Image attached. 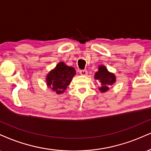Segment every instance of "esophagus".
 Masks as SVG:
<instances>
[{
  "mask_svg": "<svg viewBox=\"0 0 151 151\" xmlns=\"http://www.w3.org/2000/svg\"><path fill=\"white\" fill-rule=\"evenodd\" d=\"M79 74H80L81 75L85 76L88 74V72H87V70H81L79 71Z\"/></svg>",
  "mask_w": 151,
  "mask_h": 151,
  "instance_id": "1",
  "label": "esophagus"
}]
</instances>
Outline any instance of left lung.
I'll use <instances>...</instances> for the list:
<instances>
[{"mask_svg": "<svg viewBox=\"0 0 151 151\" xmlns=\"http://www.w3.org/2000/svg\"><path fill=\"white\" fill-rule=\"evenodd\" d=\"M95 79L101 81V87L99 88L101 92H105L109 89V86L115 82V77L110 73L105 66H100L99 71L95 74Z\"/></svg>", "mask_w": 151, "mask_h": 151, "instance_id": "8db88e82", "label": "left lung"}]
</instances>
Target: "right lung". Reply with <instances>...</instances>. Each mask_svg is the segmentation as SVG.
<instances>
[{"label":"right lung","mask_w":151,"mask_h":151,"mask_svg":"<svg viewBox=\"0 0 151 151\" xmlns=\"http://www.w3.org/2000/svg\"><path fill=\"white\" fill-rule=\"evenodd\" d=\"M76 71L72 67L67 66L64 63H59L56 68L47 75V85L56 93L60 94L64 92L70 84Z\"/></svg>","instance_id":"right-lung-1"}]
</instances>
